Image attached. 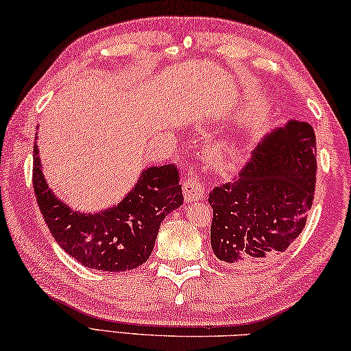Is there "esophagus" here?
Listing matches in <instances>:
<instances>
[{
  "label": "esophagus",
  "instance_id": "obj_1",
  "mask_svg": "<svg viewBox=\"0 0 351 351\" xmlns=\"http://www.w3.org/2000/svg\"><path fill=\"white\" fill-rule=\"evenodd\" d=\"M183 195L186 202H195L205 195V188L195 176H188L185 183H183Z\"/></svg>",
  "mask_w": 351,
  "mask_h": 351
}]
</instances>
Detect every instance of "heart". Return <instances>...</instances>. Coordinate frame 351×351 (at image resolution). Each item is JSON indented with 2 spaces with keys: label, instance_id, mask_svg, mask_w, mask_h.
<instances>
[{
  "label": "heart",
  "instance_id": "b5f03b06",
  "mask_svg": "<svg viewBox=\"0 0 351 351\" xmlns=\"http://www.w3.org/2000/svg\"><path fill=\"white\" fill-rule=\"evenodd\" d=\"M211 165L214 168L222 171V172H231L234 171L239 163H241V157L236 151L230 149V147H219L214 149L210 156Z\"/></svg>",
  "mask_w": 351,
  "mask_h": 351
}]
</instances>
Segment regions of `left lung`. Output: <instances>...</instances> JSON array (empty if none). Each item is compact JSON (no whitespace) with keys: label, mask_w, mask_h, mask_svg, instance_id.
Returning <instances> with one entry per match:
<instances>
[{"label":"left lung","mask_w":351,"mask_h":351,"mask_svg":"<svg viewBox=\"0 0 351 351\" xmlns=\"http://www.w3.org/2000/svg\"><path fill=\"white\" fill-rule=\"evenodd\" d=\"M316 135L308 123L276 129L232 180L210 193L211 247L226 265L278 259L296 241L315 199Z\"/></svg>","instance_id":"8db88e82"}]
</instances>
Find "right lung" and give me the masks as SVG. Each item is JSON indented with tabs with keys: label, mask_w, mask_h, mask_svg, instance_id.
Wrapping results in <instances>:
<instances>
[{
	"label": "right lung",
	"mask_w": 351,
	"mask_h": 351,
	"mask_svg": "<svg viewBox=\"0 0 351 351\" xmlns=\"http://www.w3.org/2000/svg\"><path fill=\"white\" fill-rule=\"evenodd\" d=\"M34 191L43 219L55 241L82 265L100 271H126L152 253L160 223L183 204L177 165L152 166L119 205L82 214L61 204L49 189L34 145Z\"/></svg>",
	"instance_id": "obj_1"
}]
</instances>
